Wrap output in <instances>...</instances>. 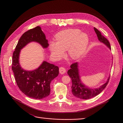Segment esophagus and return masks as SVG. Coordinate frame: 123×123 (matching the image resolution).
Masks as SVG:
<instances>
[{
	"label": "esophagus",
	"instance_id": "obj_1",
	"mask_svg": "<svg viewBox=\"0 0 123 123\" xmlns=\"http://www.w3.org/2000/svg\"><path fill=\"white\" fill-rule=\"evenodd\" d=\"M59 73H60V74H64L65 73H66V69L64 68H63V67H60V68H59Z\"/></svg>",
	"mask_w": 123,
	"mask_h": 123
}]
</instances>
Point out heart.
Masks as SVG:
<instances>
[{
	"label": "heart",
	"mask_w": 123,
	"mask_h": 123,
	"mask_svg": "<svg viewBox=\"0 0 123 123\" xmlns=\"http://www.w3.org/2000/svg\"><path fill=\"white\" fill-rule=\"evenodd\" d=\"M55 39L56 42H50L49 49L55 58L57 60L63 56L64 50L67 49L69 58L73 60L80 58L89 43L87 35L77 29L62 31L55 35Z\"/></svg>",
	"instance_id": "obj_1"
}]
</instances>
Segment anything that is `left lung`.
<instances>
[{
	"label": "left lung",
	"instance_id": "left-lung-1",
	"mask_svg": "<svg viewBox=\"0 0 123 123\" xmlns=\"http://www.w3.org/2000/svg\"><path fill=\"white\" fill-rule=\"evenodd\" d=\"M94 30L97 34L99 40L101 42H102L105 45H106L110 48V49H111V47L110 43L106 37H105L102 34L101 32L96 28H94ZM78 65V64L77 62L73 63L70 66L71 68L68 69V74L70 78H71L73 84L72 86V92L73 95L74 96L80 99H88L95 97L100 93L108 85L110 78V76L109 77L107 82L102 86H100L99 88L95 89L88 88L81 82L79 75Z\"/></svg>",
	"mask_w": 123,
	"mask_h": 123
}]
</instances>
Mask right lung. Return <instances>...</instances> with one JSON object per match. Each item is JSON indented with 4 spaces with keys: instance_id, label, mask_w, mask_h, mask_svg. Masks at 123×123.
I'll return each mask as SVG.
<instances>
[{
    "instance_id": "right-lung-1",
    "label": "right lung",
    "mask_w": 123,
    "mask_h": 123,
    "mask_svg": "<svg viewBox=\"0 0 123 123\" xmlns=\"http://www.w3.org/2000/svg\"><path fill=\"white\" fill-rule=\"evenodd\" d=\"M39 43L44 48L48 47V41L40 27L30 29L24 33L19 39L13 52L12 68L15 79L20 90L26 96L41 99L50 93V84L59 74V68L44 61L37 69L32 71L23 69L19 63L20 50L29 43Z\"/></svg>"
}]
</instances>
